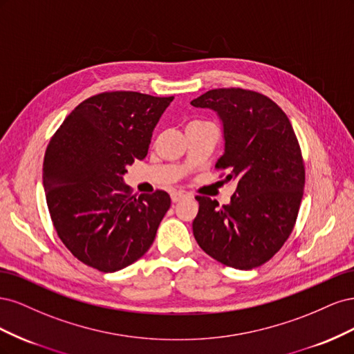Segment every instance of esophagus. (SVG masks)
<instances>
[{
    "label": "esophagus",
    "mask_w": 354,
    "mask_h": 354,
    "mask_svg": "<svg viewBox=\"0 0 354 354\" xmlns=\"http://www.w3.org/2000/svg\"><path fill=\"white\" fill-rule=\"evenodd\" d=\"M186 196V194L185 192H181V190H174L173 194H171V201L173 202H178V201H181Z\"/></svg>",
    "instance_id": "34e87169"
}]
</instances>
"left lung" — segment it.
<instances>
[{"label": "left lung", "instance_id": "left-lung-1", "mask_svg": "<svg viewBox=\"0 0 354 354\" xmlns=\"http://www.w3.org/2000/svg\"><path fill=\"white\" fill-rule=\"evenodd\" d=\"M190 104L218 113L224 153L216 168L238 181L229 205L196 196L194 236L214 260L251 270L269 261L295 226L306 183L301 149L286 113L261 93L216 88Z\"/></svg>", "mask_w": 354, "mask_h": 354}]
</instances>
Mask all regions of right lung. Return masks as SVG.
I'll return each mask as SVG.
<instances>
[{"mask_svg":"<svg viewBox=\"0 0 354 354\" xmlns=\"http://www.w3.org/2000/svg\"><path fill=\"white\" fill-rule=\"evenodd\" d=\"M174 100L106 91L80 103L47 146L42 183L50 217L73 257L104 273L143 257L171 199L164 190L131 195L122 176L145 159L160 115Z\"/></svg>","mask_w":354,"mask_h":354,"instance_id":"1","label":"right lung"}]
</instances>
